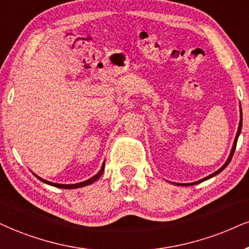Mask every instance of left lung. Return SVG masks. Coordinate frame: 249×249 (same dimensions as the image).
I'll use <instances>...</instances> for the list:
<instances>
[{"label": "left lung", "instance_id": "obj_1", "mask_svg": "<svg viewBox=\"0 0 249 249\" xmlns=\"http://www.w3.org/2000/svg\"><path fill=\"white\" fill-rule=\"evenodd\" d=\"M241 128H242V110H241V106H240V121H239V127H238V131H237V135H235L234 142H233V145H232L231 152H230V156H229L228 160L225 161V164H224L223 166L220 167L218 171L213 172V174H210V176H208V177L203 178V179H201V180L196 181V182H192V183H177V185H179V186H192V185H195V183H199V182H202V181H205V180H208V179H211V178H213L214 176H217V174H219L220 172H222V171L224 170V168H225V167L228 166V165L230 164V161H231V159H232V157H233V155H234L235 148H237V142H238V139H239V135H240V133H241ZM172 183H173V182H172Z\"/></svg>", "mask_w": 249, "mask_h": 249}]
</instances>
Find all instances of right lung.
Instances as JSON below:
<instances>
[{
	"label": "right lung",
	"instance_id": "1",
	"mask_svg": "<svg viewBox=\"0 0 249 249\" xmlns=\"http://www.w3.org/2000/svg\"><path fill=\"white\" fill-rule=\"evenodd\" d=\"M104 170H105V161L103 162V165H101V168H100V171L98 172V173L96 174V176H93L92 178H90V179L89 180H85V181H83V182H79V183H73V185H62V183H55V182H51V181H47V180H45V179H42V178H40V177H38L36 176V174H35V176L38 178V179L40 180V181H42V182H45V183H47V185H51V186H53V187H56V188H63V189H73V188H81V187H85V186H88V185H91V183H93L94 181H97L98 179H99V178L101 177V174H103V172H104Z\"/></svg>",
	"mask_w": 249,
	"mask_h": 249
}]
</instances>
